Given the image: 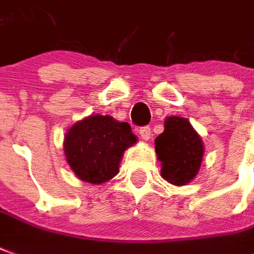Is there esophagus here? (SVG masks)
<instances>
[{
  "label": "esophagus",
  "instance_id": "esophagus-1",
  "mask_svg": "<svg viewBox=\"0 0 254 254\" xmlns=\"http://www.w3.org/2000/svg\"><path fill=\"white\" fill-rule=\"evenodd\" d=\"M140 136H141V138L144 140V141H148L149 138H151V127H144L140 129Z\"/></svg>",
  "mask_w": 254,
  "mask_h": 254
}]
</instances>
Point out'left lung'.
I'll use <instances>...</instances> for the list:
<instances>
[{
	"mask_svg": "<svg viewBox=\"0 0 254 254\" xmlns=\"http://www.w3.org/2000/svg\"><path fill=\"white\" fill-rule=\"evenodd\" d=\"M155 151L163 179L174 186H186L200 170L204 145L187 118L171 116L165 118L164 132L156 137Z\"/></svg>",
	"mask_w": 254,
	"mask_h": 254,
	"instance_id": "left-lung-1",
	"label": "left lung"
}]
</instances>
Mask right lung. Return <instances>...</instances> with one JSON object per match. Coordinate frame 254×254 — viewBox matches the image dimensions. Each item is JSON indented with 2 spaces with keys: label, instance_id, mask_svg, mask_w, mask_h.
<instances>
[{
  "label": "right lung",
  "instance_id": "add662e5",
  "mask_svg": "<svg viewBox=\"0 0 254 254\" xmlns=\"http://www.w3.org/2000/svg\"><path fill=\"white\" fill-rule=\"evenodd\" d=\"M136 142L127 122L93 114L69 127L63 149L69 168L82 182L102 185L118 174L124 152Z\"/></svg>",
  "mask_w": 254,
  "mask_h": 254
}]
</instances>
